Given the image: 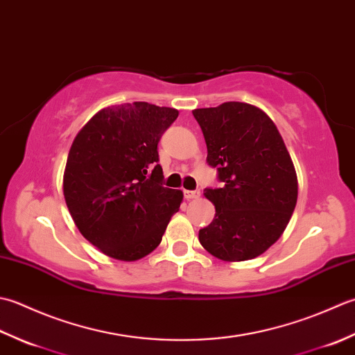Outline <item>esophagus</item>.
I'll use <instances>...</instances> for the list:
<instances>
[{
  "instance_id": "esophagus-1",
  "label": "esophagus",
  "mask_w": 355,
  "mask_h": 355,
  "mask_svg": "<svg viewBox=\"0 0 355 355\" xmlns=\"http://www.w3.org/2000/svg\"><path fill=\"white\" fill-rule=\"evenodd\" d=\"M184 196L187 200H191V199H198L200 196V191L199 190H185L184 191Z\"/></svg>"
}]
</instances>
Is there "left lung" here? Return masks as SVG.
<instances>
[{"mask_svg": "<svg viewBox=\"0 0 355 355\" xmlns=\"http://www.w3.org/2000/svg\"><path fill=\"white\" fill-rule=\"evenodd\" d=\"M193 116L207 142V162L222 188H205L216 207L199 242L225 262L262 254L284 233L297 202V175L277 127L245 103L196 108Z\"/></svg>", "mask_w": 355, "mask_h": 355, "instance_id": "8db88e82", "label": "left lung"}]
</instances>
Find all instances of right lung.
<instances>
[{"mask_svg":"<svg viewBox=\"0 0 355 355\" xmlns=\"http://www.w3.org/2000/svg\"><path fill=\"white\" fill-rule=\"evenodd\" d=\"M179 112L148 103L103 108L71 144L62 190L75 225L108 257L133 262L162 241L184 194L162 185L157 144Z\"/></svg>","mask_w":355,"mask_h":355,"instance_id":"1","label":"right lung"}]
</instances>
